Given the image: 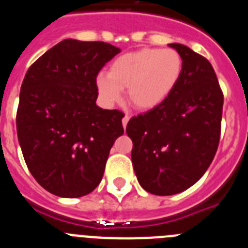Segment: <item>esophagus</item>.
Masks as SVG:
<instances>
[{"mask_svg": "<svg viewBox=\"0 0 248 248\" xmlns=\"http://www.w3.org/2000/svg\"><path fill=\"white\" fill-rule=\"evenodd\" d=\"M128 122H129V117H128V115H125V117L123 118V120H122L123 126H124V128H125V126H126V124H128Z\"/></svg>", "mask_w": 248, "mask_h": 248, "instance_id": "1", "label": "esophagus"}]
</instances>
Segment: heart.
Wrapping results in <instances>:
<instances>
[{
  "label": "heart",
  "instance_id": "b5f03b06",
  "mask_svg": "<svg viewBox=\"0 0 248 248\" xmlns=\"http://www.w3.org/2000/svg\"><path fill=\"white\" fill-rule=\"evenodd\" d=\"M183 72V58L175 49L144 48L118 57L107 74H99L97 89L107 105L120 99L128 88V100L134 108H156L174 91Z\"/></svg>",
  "mask_w": 248,
  "mask_h": 248
}]
</instances>
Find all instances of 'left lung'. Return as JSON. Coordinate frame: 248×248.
Returning <instances> with one entry per match:
<instances>
[{
  "instance_id": "left-lung-1",
  "label": "left lung",
  "mask_w": 248,
  "mask_h": 248,
  "mask_svg": "<svg viewBox=\"0 0 248 248\" xmlns=\"http://www.w3.org/2000/svg\"><path fill=\"white\" fill-rule=\"evenodd\" d=\"M169 46L183 58L180 79L161 104L126 125L138 181L160 196L185 191L205 174L220 141L223 105L211 63L180 43Z\"/></svg>"
}]
</instances>
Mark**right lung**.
<instances>
[{"instance_id":"1","label":"right lung","mask_w":248,"mask_h":248,"mask_svg":"<svg viewBox=\"0 0 248 248\" xmlns=\"http://www.w3.org/2000/svg\"><path fill=\"white\" fill-rule=\"evenodd\" d=\"M120 48L67 38L31 65L22 83L17 137L28 170L59 198H80L102 180L123 135L120 110L102 109L97 76Z\"/></svg>"}]
</instances>
